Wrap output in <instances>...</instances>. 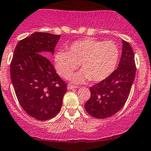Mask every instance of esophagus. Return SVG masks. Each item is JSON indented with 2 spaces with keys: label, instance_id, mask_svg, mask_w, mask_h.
Here are the masks:
<instances>
[{
  "label": "esophagus",
  "instance_id": "esophagus-1",
  "mask_svg": "<svg viewBox=\"0 0 151 151\" xmlns=\"http://www.w3.org/2000/svg\"><path fill=\"white\" fill-rule=\"evenodd\" d=\"M77 86H75V85H72V84H69L68 86V89H76L77 88Z\"/></svg>",
  "mask_w": 151,
  "mask_h": 151
}]
</instances>
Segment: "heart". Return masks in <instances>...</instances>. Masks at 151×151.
Instances as JSON below:
<instances>
[{
	"label": "heart",
	"mask_w": 151,
	"mask_h": 151,
	"mask_svg": "<svg viewBox=\"0 0 151 151\" xmlns=\"http://www.w3.org/2000/svg\"><path fill=\"white\" fill-rule=\"evenodd\" d=\"M119 57L120 49L114 42L86 38L73 43L68 52L58 51L54 63L57 72L65 78L69 77L81 63L83 70L71 76L73 81L80 83L89 78L100 82L112 74Z\"/></svg>",
	"instance_id": "heart-1"
}]
</instances>
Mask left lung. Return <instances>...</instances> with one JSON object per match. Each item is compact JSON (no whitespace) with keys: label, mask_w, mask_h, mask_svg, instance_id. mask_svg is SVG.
I'll return each instance as SVG.
<instances>
[{"label":"left lung","mask_w":151,"mask_h":151,"mask_svg":"<svg viewBox=\"0 0 151 151\" xmlns=\"http://www.w3.org/2000/svg\"><path fill=\"white\" fill-rule=\"evenodd\" d=\"M136 74L132 47L123 40V51L118 68L104 81L89 88L91 96L84 107L93 117L105 119L120 111L129 96Z\"/></svg>","instance_id":"8db88e82"}]
</instances>
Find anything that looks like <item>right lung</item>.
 I'll return each mask as SVG.
<instances>
[{"label":"right lung","instance_id":"right-lung-1","mask_svg":"<svg viewBox=\"0 0 151 151\" xmlns=\"http://www.w3.org/2000/svg\"><path fill=\"white\" fill-rule=\"evenodd\" d=\"M60 35L35 32L20 40L14 49L10 76L23 110L38 120L53 118L60 111L67 83L48 58Z\"/></svg>","mask_w":151,"mask_h":151}]
</instances>
